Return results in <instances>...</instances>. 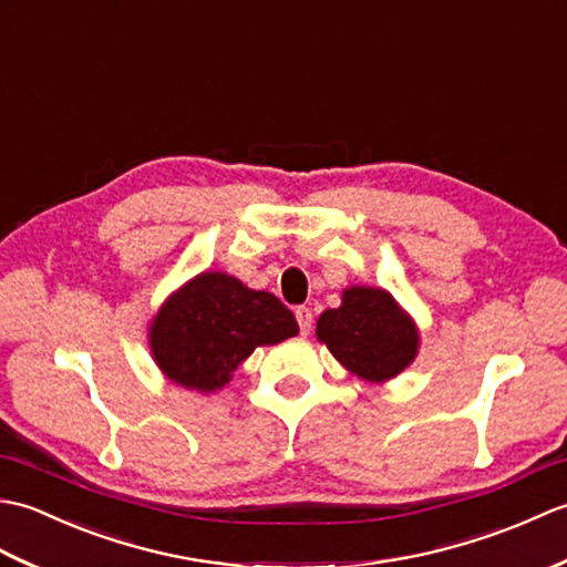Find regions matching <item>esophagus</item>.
<instances>
[{"label":"esophagus","instance_id":"obj_1","mask_svg":"<svg viewBox=\"0 0 567 567\" xmlns=\"http://www.w3.org/2000/svg\"><path fill=\"white\" fill-rule=\"evenodd\" d=\"M295 317H297V323H299V331H302V336H307L309 329H311V311L307 307H297Z\"/></svg>","mask_w":567,"mask_h":567}]
</instances>
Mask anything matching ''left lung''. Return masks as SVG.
<instances>
[{"mask_svg": "<svg viewBox=\"0 0 567 567\" xmlns=\"http://www.w3.org/2000/svg\"><path fill=\"white\" fill-rule=\"evenodd\" d=\"M317 339L339 363L368 382H384L412 365L419 331L412 317L378 287H348L339 309L317 321Z\"/></svg>", "mask_w": 567, "mask_h": 567, "instance_id": "left-lung-1", "label": "left lung"}]
</instances>
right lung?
Wrapping results in <instances>:
<instances>
[{
	"mask_svg": "<svg viewBox=\"0 0 567 567\" xmlns=\"http://www.w3.org/2000/svg\"><path fill=\"white\" fill-rule=\"evenodd\" d=\"M299 333L297 319L270 292H256L226 272H202L165 299L148 343L167 380L216 392L258 346Z\"/></svg>",
	"mask_w": 567,
	"mask_h": 567,
	"instance_id": "1",
	"label": "right lung"
}]
</instances>
